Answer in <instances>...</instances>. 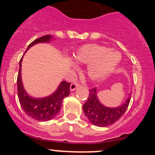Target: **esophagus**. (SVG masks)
Returning <instances> with one entry per match:
<instances>
[{"mask_svg":"<svg viewBox=\"0 0 155 155\" xmlns=\"http://www.w3.org/2000/svg\"><path fill=\"white\" fill-rule=\"evenodd\" d=\"M79 86H80V84H78V83H72V84H71L70 89H71V91H74L77 87H78Z\"/></svg>","mask_w":155,"mask_h":155,"instance_id":"esophagus-1","label":"esophagus"}]
</instances>
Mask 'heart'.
Returning <instances> with one entry per match:
<instances>
[{"label": "heart", "mask_w": 155, "mask_h": 155, "mask_svg": "<svg viewBox=\"0 0 155 155\" xmlns=\"http://www.w3.org/2000/svg\"><path fill=\"white\" fill-rule=\"evenodd\" d=\"M74 60L78 64H90L87 74L92 80L97 81L114 71L120 64V55L106 46L87 44L78 49L74 55Z\"/></svg>", "instance_id": "heart-1"}]
</instances>
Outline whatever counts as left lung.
I'll return each instance as SVG.
<instances>
[{
	"label": "left lung",
	"mask_w": 155,
	"mask_h": 155,
	"mask_svg": "<svg viewBox=\"0 0 155 155\" xmlns=\"http://www.w3.org/2000/svg\"><path fill=\"white\" fill-rule=\"evenodd\" d=\"M131 93H130L126 102L119 107H105L99 102L97 97L96 87L90 89L89 96L87 102L83 105V110L88 120L97 127H105L116 123L127 110L130 101Z\"/></svg>",
	"instance_id": "8db88e82"
}]
</instances>
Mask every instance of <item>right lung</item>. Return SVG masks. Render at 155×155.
Returning <instances> with one entry per match:
<instances>
[{
    "mask_svg": "<svg viewBox=\"0 0 155 155\" xmlns=\"http://www.w3.org/2000/svg\"><path fill=\"white\" fill-rule=\"evenodd\" d=\"M52 39L53 36L50 35L40 37L30 43L26 51L35 44L39 42H49ZM21 61L22 57L19 63V71L17 78L18 96L21 108L28 116L35 120L48 121L52 120L58 114L61 110L63 99L68 96V94H70L71 83H68L65 81H61L57 89L53 94H50V96L41 98H32L27 94L23 87L21 75Z\"/></svg>",
    "mask_w": 155,
    "mask_h": 155,
    "instance_id": "1",
    "label": "right lung"
}]
</instances>
